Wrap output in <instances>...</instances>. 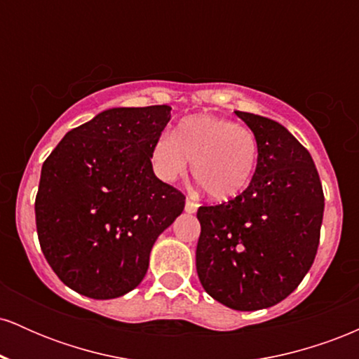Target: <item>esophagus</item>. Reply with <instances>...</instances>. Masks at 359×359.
Wrapping results in <instances>:
<instances>
[{
	"label": "esophagus",
	"mask_w": 359,
	"mask_h": 359,
	"mask_svg": "<svg viewBox=\"0 0 359 359\" xmlns=\"http://www.w3.org/2000/svg\"><path fill=\"white\" fill-rule=\"evenodd\" d=\"M197 208H199V204L196 203V201H192L191 197H187V201H185V211L187 212H196Z\"/></svg>",
	"instance_id": "1"
}]
</instances>
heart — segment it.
Wrapping results in <instances>:
<instances>
[{
    "instance_id": "1",
    "label": "heart",
    "mask_w": 359,
    "mask_h": 359,
    "mask_svg": "<svg viewBox=\"0 0 359 359\" xmlns=\"http://www.w3.org/2000/svg\"><path fill=\"white\" fill-rule=\"evenodd\" d=\"M151 167L163 182L182 177L192 160V175L214 201H228L248 187L258 160V138L241 123L194 114L180 119L174 133L151 147Z\"/></svg>"
}]
</instances>
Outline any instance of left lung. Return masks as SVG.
Here are the masks:
<instances>
[{
	"mask_svg": "<svg viewBox=\"0 0 359 359\" xmlns=\"http://www.w3.org/2000/svg\"><path fill=\"white\" fill-rule=\"evenodd\" d=\"M258 138L246 191L201 205L196 269L204 290L234 311H258L288 297L314 263L324 192L311 154L273 119L234 111Z\"/></svg>",
	"mask_w": 359,
	"mask_h": 359,
	"instance_id": "8db88e82",
	"label": "left lung"
}]
</instances>
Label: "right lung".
Instances as JSON below:
<instances>
[{"instance_id": "1", "label": "right lung", "mask_w": 359, "mask_h": 359, "mask_svg": "<svg viewBox=\"0 0 359 359\" xmlns=\"http://www.w3.org/2000/svg\"><path fill=\"white\" fill-rule=\"evenodd\" d=\"M170 106L114 108L69 131L42 165L35 197L40 248L55 275L90 299L133 290L151 246L185 196L156 179L151 147Z\"/></svg>"}]
</instances>
